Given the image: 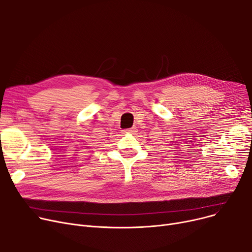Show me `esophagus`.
<instances>
[{"mask_svg":"<svg viewBox=\"0 0 252 252\" xmlns=\"http://www.w3.org/2000/svg\"><path fill=\"white\" fill-rule=\"evenodd\" d=\"M135 131H136V128H135V127H132V128H130V129L123 130V132H124V133H134Z\"/></svg>","mask_w":252,"mask_h":252,"instance_id":"obj_1","label":"esophagus"}]
</instances>
